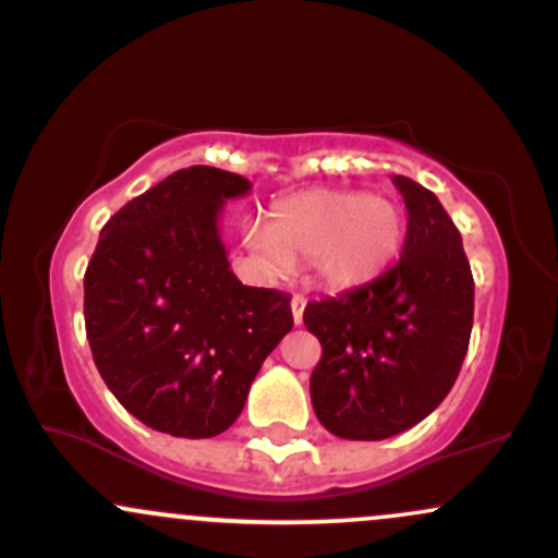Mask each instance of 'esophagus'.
<instances>
[{
	"mask_svg": "<svg viewBox=\"0 0 558 558\" xmlns=\"http://www.w3.org/2000/svg\"><path fill=\"white\" fill-rule=\"evenodd\" d=\"M290 308H292V319H295V325H301L303 311H305V295L295 292V295H292V301H290Z\"/></svg>",
	"mask_w": 558,
	"mask_h": 558,
	"instance_id": "obj_1",
	"label": "esophagus"
}]
</instances>
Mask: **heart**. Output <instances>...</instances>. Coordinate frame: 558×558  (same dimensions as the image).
I'll list each match as a JSON object with an SVG mask.
<instances>
[{"mask_svg": "<svg viewBox=\"0 0 558 558\" xmlns=\"http://www.w3.org/2000/svg\"><path fill=\"white\" fill-rule=\"evenodd\" d=\"M404 242L401 209L386 196L353 191H305L268 213L250 231V247L274 266L311 257L314 274L332 287H359L380 277Z\"/></svg>", "mask_w": 558, "mask_h": 558, "instance_id": "obj_1", "label": "heart"}]
</instances>
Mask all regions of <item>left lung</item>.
<instances>
[{
  "label": "left lung",
  "instance_id": "1",
  "mask_svg": "<svg viewBox=\"0 0 558 558\" xmlns=\"http://www.w3.org/2000/svg\"><path fill=\"white\" fill-rule=\"evenodd\" d=\"M393 185L407 207L399 263L303 311L322 343L311 401L340 439L380 441L421 423L445 401L469 351L473 277L460 231L421 183L393 175Z\"/></svg>",
  "mask_w": 558,
  "mask_h": 558
}]
</instances>
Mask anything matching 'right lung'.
<instances>
[{
  "mask_svg": "<svg viewBox=\"0 0 558 558\" xmlns=\"http://www.w3.org/2000/svg\"><path fill=\"white\" fill-rule=\"evenodd\" d=\"M247 191V178L218 167L172 172L104 226L85 271L95 367L161 434H223L292 329L290 295L242 284L229 266L218 218Z\"/></svg>",
  "mask_w": 558,
  "mask_h": 558,
  "instance_id": "1",
  "label": "right lung"
}]
</instances>
